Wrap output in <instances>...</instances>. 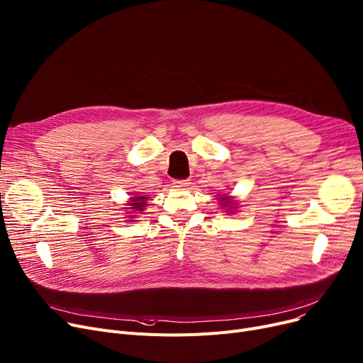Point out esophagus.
I'll list each match as a JSON object with an SVG mask.
<instances>
[{"label":"esophagus","instance_id":"1","mask_svg":"<svg viewBox=\"0 0 363 363\" xmlns=\"http://www.w3.org/2000/svg\"><path fill=\"white\" fill-rule=\"evenodd\" d=\"M190 184H191L190 179H175V181H173V185L178 186V188H185V186H188Z\"/></svg>","mask_w":363,"mask_h":363}]
</instances>
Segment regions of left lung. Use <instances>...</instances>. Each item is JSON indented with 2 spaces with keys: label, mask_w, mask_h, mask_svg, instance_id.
<instances>
[{
  "label": "left lung",
  "mask_w": 363,
  "mask_h": 363,
  "mask_svg": "<svg viewBox=\"0 0 363 363\" xmlns=\"http://www.w3.org/2000/svg\"><path fill=\"white\" fill-rule=\"evenodd\" d=\"M220 204H223V206H230L231 204L230 197H220Z\"/></svg>",
  "instance_id": "8db88e82"
}]
</instances>
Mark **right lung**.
Segmentation results:
<instances>
[{
  "label": "right lung",
  "instance_id": "add662e5",
  "mask_svg": "<svg viewBox=\"0 0 363 363\" xmlns=\"http://www.w3.org/2000/svg\"><path fill=\"white\" fill-rule=\"evenodd\" d=\"M147 200L148 197H132V203H129V206L132 208H128L130 211H144L145 204H147Z\"/></svg>",
  "mask_w": 363,
  "mask_h": 363
}]
</instances>
